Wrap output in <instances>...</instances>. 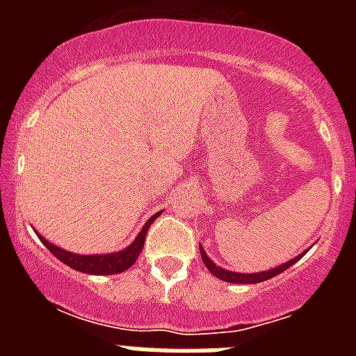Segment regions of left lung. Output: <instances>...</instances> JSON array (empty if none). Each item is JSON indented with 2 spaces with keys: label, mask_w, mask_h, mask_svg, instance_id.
Returning <instances> with one entry per match:
<instances>
[{
  "label": "left lung",
  "mask_w": 356,
  "mask_h": 356,
  "mask_svg": "<svg viewBox=\"0 0 356 356\" xmlns=\"http://www.w3.org/2000/svg\"><path fill=\"white\" fill-rule=\"evenodd\" d=\"M308 251V250H307ZM307 251H303L301 254H298V257H294L292 260H289V262L282 264V266L275 267V269H267V271H262V273H234V271H226V269H222V267L216 266V264L212 262V260L209 259V254L205 253V250L200 246V253H201V260H203V264L207 266V269H209L210 273H212L216 278L222 280V282H229V284H260V282H266V280L269 278H275L276 275H280V273L287 271L289 267L294 266L298 260L303 257Z\"/></svg>",
  "instance_id": "obj_1"
}]
</instances>
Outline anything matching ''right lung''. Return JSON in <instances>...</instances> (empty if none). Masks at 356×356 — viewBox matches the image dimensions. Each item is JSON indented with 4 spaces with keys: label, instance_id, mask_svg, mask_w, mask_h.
I'll list each match as a JSON object with an SVG mask.
<instances>
[{
    "label": "right lung",
    "instance_id": "right-lung-1",
    "mask_svg": "<svg viewBox=\"0 0 356 356\" xmlns=\"http://www.w3.org/2000/svg\"><path fill=\"white\" fill-rule=\"evenodd\" d=\"M160 216L155 213V216H151L147 219L146 225L143 226V229L139 232V235L135 237V241L131 242L130 246L124 248L122 251H115V253H108V254H76V253H71V251H65L62 248H56L55 244L48 242L46 238L42 237L40 234L39 238L42 241V244L55 254L56 259L64 262L65 266L72 267L74 271H80V273H87V275H118V273L127 271L130 269L131 266L135 264L137 257L140 254L144 248V241H146V234L147 229H149L151 222L155 221L156 217Z\"/></svg>",
    "mask_w": 356,
    "mask_h": 356
}]
</instances>
